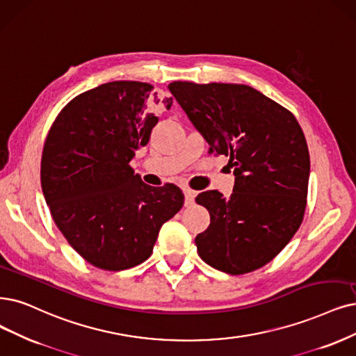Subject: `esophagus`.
<instances>
[{
  "instance_id": "obj_1",
  "label": "esophagus",
  "mask_w": 356,
  "mask_h": 356,
  "mask_svg": "<svg viewBox=\"0 0 356 356\" xmlns=\"http://www.w3.org/2000/svg\"><path fill=\"white\" fill-rule=\"evenodd\" d=\"M195 196H196V193H195L192 189H185V205H186V207L193 205Z\"/></svg>"
}]
</instances>
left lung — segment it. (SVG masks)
I'll return each mask as SVG.
<instances>
[{
    "instance_id": "obj_1",
    "label": "left lung",
    "mask_w": 356,
    "mask_h": 356,
    "mask_svg": "<svg viewBox=\"0 0 356 356\" xmlns=\"http://www.w3.org/2000/svg\"><path fill=\"white\" fill-rule=\"evenodd\" d=\"M168 89L209 143L226 155L233 193L196 196L211 222L195 238L198 255L232 275L264 267L304 220L309 151L295 115L248 85L173 82Z\"/></svg>"
}]
</instances>
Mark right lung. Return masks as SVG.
Listing matches in <instances>:
<instances>
[{"label": "right lung", "instance_id": "add662e5", "mask_svg": "<svg viewBox=\"0 0 356 356\" xmlns=\"http://www.w3.org/2000/svg\"><path fill=\"white\" fill-rule=\"evenodd\" d=\"M154 86L115 81L74 97L42 149L41 185L56 226L94 267L122 271L148 259L158 232L183 207L181 191L152 188L130 167L158 117ZM158 102V101H156ZM173 99H165L167 110Z\"/></svg>", "mask_w": 356, "mask_h": 356}]
</instances>
